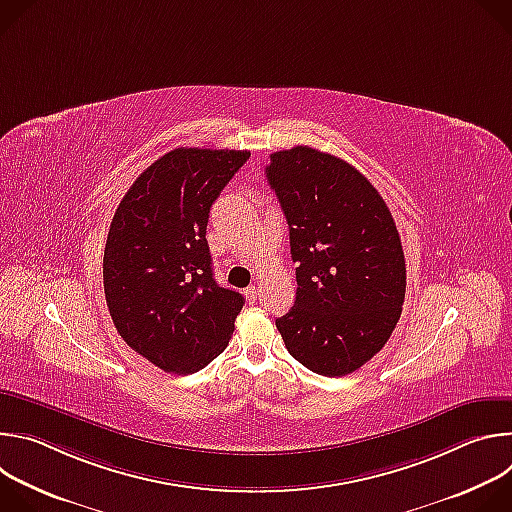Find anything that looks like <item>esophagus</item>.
Wrapping results in <instances>:
<instances>
[{"label":"esophagus","mask_w":512,"mask_h":512,"mask_svg":"<svg viewBox=\"0 0 512 512\" xmlns=\"http://www.w3.org/2000/svg\"><path fill=\"white\" fill-rule=\"evenodd\" d=\"M245 296L249 298V302H251V304H255V302L259 300V289H257L255 285H251V287H247V289H245Z\"/></svg>","instance_id":"1"}]
</instances>
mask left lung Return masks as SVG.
<instances>
[{
	"label": "left lung",
	"mask_w": 512,
	"mask_h": 512,
	"mask_svg": "<svg viewBox=\"0 0 512 512\" xmlns=\"http://www.w3.org/2000/svg\"><path fill=\"white\" fill-rule=\"evenodd\" d=\"M265 166L289 225L296 302L275 326L306 369L344 377L391 338L405 300V257L377 188L344 160L308 145Z\"/></svg>",
	"instance_id": "left-lung-1"
}]
</instances>
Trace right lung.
<instances>
[{
    "label": "right lung",
    "instance_id": "obj_1",
    "mask_svg": "<svg viewBox=\"0 0 512 512\" xmlns=\"http://www.w3.org/2000/svg\"><path fill=\"white\" fill-rule=\"evenodd\" d=\"M247 150L178 148L131 184L109 227L103 283L119 336L158 369L192 375L221 354L245 298L212 275L208 214Z\"/></svg>",
    "mask_w": 512,
    "mask_h": 512
}]
</instances>
